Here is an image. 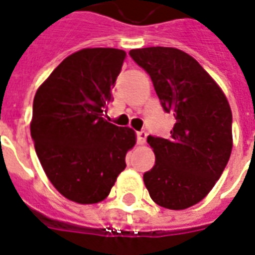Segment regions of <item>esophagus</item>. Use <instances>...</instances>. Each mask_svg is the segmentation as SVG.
<instances>
[{"instance_id":"1","label":"esophagus","mask_w":255,"mask_h":255,"mask_svg":"<svg viewBox=\"0 0 255 255\" xmlns=\"http://www.w3.org/2000/svg\"><path fill=\"white\" fill-rule=\"evenodd\" d=\"M146 137H147L146 131H137L136 132L137 144H144V142H146Z\"/></svg>"}]
</instances>
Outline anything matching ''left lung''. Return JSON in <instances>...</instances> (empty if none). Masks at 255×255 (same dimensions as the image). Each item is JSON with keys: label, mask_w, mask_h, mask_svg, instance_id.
Returning a JSON list of instances; mask_svg holds the SVG:
<instances>
[{"label": "left lung", "mask_w": 255, "mask_h": 255, "mask_svg": "<svg viewBox=\"0 0 255 255\" xmlns=\"http://www.w3.org/2000/svg\"><path fill=\"white\" fill-rule=\"evenodd\" d=\"M154 85L170 136H147L155 165L143 174L150 197L169 209H185L208 195L233 148V113L226 96L195 58L171 47L129 51Z\"/></svg>", "instance_id": "obj_1"}]
</instances>
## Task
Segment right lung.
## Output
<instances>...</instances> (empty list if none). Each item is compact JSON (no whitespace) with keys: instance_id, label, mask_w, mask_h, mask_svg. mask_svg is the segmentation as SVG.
<instances>
[{"instance_id":"right-lung-1","label":"right lung","mask_w":255,"mask_h":255,"mask_svg":"<svg viewBox=\"0 0 255 255\" xmlns=\"http://www.w3.org/2000/svg\"><path fill=\"white\" fill-rule=\"evenodd\" d=\"M126 51L85 48L67 56L37 89L31 136L51 184L80 204L104 200L126 169L135 132L103 118Z\"/></svg>"}]
</instances>
